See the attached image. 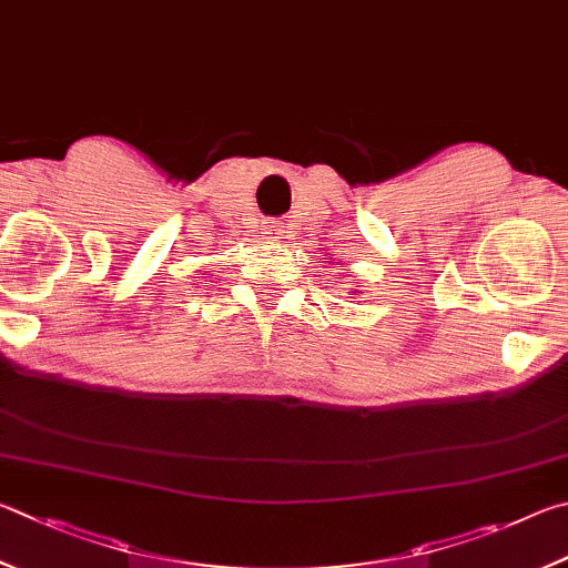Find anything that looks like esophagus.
I'll use <instances>...</instances> for the list:
<instances>
[{"mask_svg":"<svg viewBox=\"0 0 568 568\" xmlns=\"http://www.w3.org/2000/svg\"><path fill=\"white\" fill-rule=\"evenodd\" d=\"M264 234H266L268 239H282L284 229L278 226V222H274V219H266V222H264Z\"/></svg>","mask_w":568,"mask_h":568,"instance_id":"esophagus-1","label":"esophagus"}]
</instances>
